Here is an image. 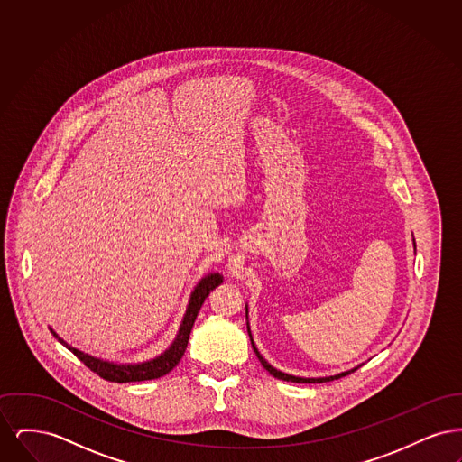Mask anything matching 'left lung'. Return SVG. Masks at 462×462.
I'll return each mask as SVG.
<instances>
[{
  "instance_id": "1",
  "label": "left lung",
  "mask_w": 462,
  "mask_h": 462,
  "mask_svg": "<svg viewBox=\"0 0 462 462\" xmlns=\"http://www.w3.org/2000/svg\"><path fill=\"white\" fill-rule=\"evenodd\" d=\"M414 244H416V242H414ZM247 332H249V329H247ZM249 337H251V332H249ZM251 345H253V350L256 353V356H258V360L262 362V365H263L264 369H266L268 373L272 374L273 377L282 379V381H292V383H326V381H334V379H339V377H343V375H348V374H352L356 371V367H355L352 371L337 374V375H330V377H296V375H289V374L281 373V371L273 369V367L264 360L263 356L260 355V352L256 350V346H254L253 339H251Z\"/></svg>"
}]
</instances>
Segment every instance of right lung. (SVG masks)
<instances>
[{"mask_svg":"<svg viewBox=\"0 0 462 462\" xmlns=\"http://www.w3.org/2000/svg\"><path fill=\"white\" fill-rule=\"evenodd\" d=\"M221 282H223V277H221L220 273H211V275L204 277L199 282L198 287L194 289V292L190 296L189 307H187L183 322L180 326V330H178V336H176L173 345L170 346V350H166L161 356H157V358L151 360V362H143V364H136V365H117V364L104 362V360L93 358V356H89L87 353L79 352V350L69 346L64 339H60L53 330L51 332L66 348L74 353L88 367L89 371L98 374L106 381H110V383H136V381L157 379V377H162V375L171 373L176 365H178V362L181 360L183 353L187 350V345H189L190 330L194 328V322L198 319L199 310L202 307L204 300L209 296V292L215 287L220 286Z\"/></svg>","mask_w":462,"mask_h":462,"instance_id":"1","label":"right lung"}]
</instances>
